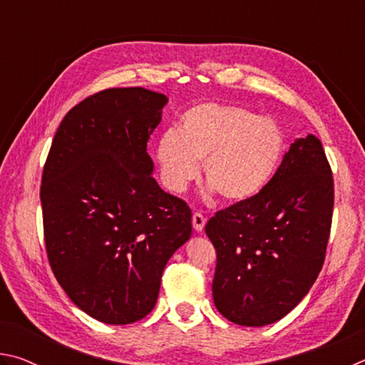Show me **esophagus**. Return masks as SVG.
Listing matches in <instances>:
<instances>
[{
  "label": "esophagus",
  "mask_w": 365,
  "mask_h": 365,
  "mask_svg": "<svg viewBox=\"0 0 365 365\" xmlns=\"http://www.w3.org/2000/svg\"><path fill=\"white\" fill-rule=\"evenodd\" d=\"M191 224H193V228H195L196 232H201L202 228H205V225H206L205 215L200 214V212H195L193 217H191Z\"/></svg>",
  "instance_id": "esophagus-1"
}]
</instances>
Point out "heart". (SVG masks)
<instances>
[{
  "instance_id": "1",
  "label": "heart",
  "mask_w": 365,
  "mask_h": 365,
  "mask_svg": "<svg viewBox=\"0 0 365 365\" xmlns=\"http://www.w3.org/2000/svg\"><path fill=\"white\" fill-rule=\"evenodd\" d=\"M287 150L280 123L252 110L224 103H200L185 110L177 133H163L154 158L160 180L172 193H183L202 163L209 190L225 202L251 201L279 172Z\"/></svg>"
}]
</instances>
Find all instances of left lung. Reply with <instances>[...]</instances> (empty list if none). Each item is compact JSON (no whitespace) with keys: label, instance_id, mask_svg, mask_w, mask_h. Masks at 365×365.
<instances>
[{"label":"left lung","instance_id":"1","mask_svg":"<svg viewBox=\"0 0 365 365\" xmlns=\"http://www.w3.org/2000/svg\"><path fill=\"white\" fill-rule=\"evenodd\" d=\"M333 214V177L314 135L294 140L274 180L206 224L217 264L214 304L225 319L262 327L285 317L317 280Z\"/></svg>","mask_w":365,"mask_h":365}]
</instances>
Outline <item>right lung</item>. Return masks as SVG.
Instances as JSON below:
<instances>
[{"label": "right lung", "instance_id": "add662e5", "mask_svg": "<svg viewBox=\"0 0 365 365\" xmlns=\"http://www.w3.org/2000/svg\"><path fill=\"white\" fill-rule=\"evenodd\" d=\"M168 96L108 88L73 106L43 168L48 261L73 304L127 325L156 306L160 277L191 237V211L159 187L148 140Z\"/></svg>", "mask_w": 365, "mask_h": 365}]
</instances>
